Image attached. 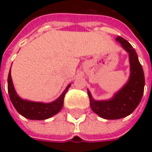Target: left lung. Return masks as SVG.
Instances as JSON below:
<instances>
[{"label":"left lung","instance_id":"1","mask_svg":"<svg viewBox=\"0 0 152 152\" xmlns=\"http://www.w3.org/2000/svg\"><path fill=\"white\" fill-rule=\"evenodd\" d=\"M115 40L129 53L130 76L128 82L113 98L105 101H96L88 90L90 107L94 113L107 120H117L130 115L140 103L144 92L145 78L142 65L133 46L121 37Z\"/></svg>","mask_w":152,"mask_h":152}]
</instances>
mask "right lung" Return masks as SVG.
<instances>
[{
    "label": "right lung",
    "mask_w": 152,
    "mask_h": 152,
    "mask_svg": "<svg viewBox=\"0 0 152 152\" xmlns=\"http://www.w3.org/2000/svg\"><path fill=\"white\" fill-rule=\"evenodd\" d=\"M71 86V84L66 86L65 90L60 97L55 101L50 103H44L39 102H31L23 100L19 98L16 94L15 87L13 85L10 70L8 76V92L12 104L14 105L17 112L23 116L30 120H45L52 117L61 111L63 106L64 96Z\"/></svg>",
    "instance_id": "right-lung-1"
}]
</instances>
